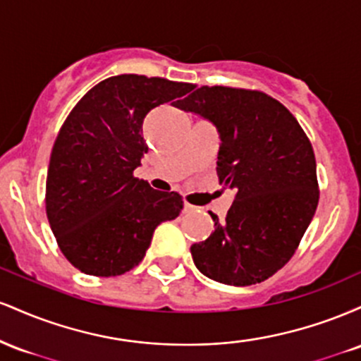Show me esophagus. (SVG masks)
Segmentation results:
<instances>
[{"label": "esophagus", "instance_id": "1", "mask_svg": "<svg viewBox=\"0 0 361 361\" xmlns=\"http://www.w3.org/2000/svg\"><path fill=\"white\" fill-rule=\"evenodd\" d=\"M195 207L192 204H188V202H185L183 204V212H193Z\"/></svg>", "mask_w": 361, "mask_h": 361}]
</instances>
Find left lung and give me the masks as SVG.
<instances>
[{
  "label": "left lung",
  "mask_w": 361,
  "mask_h": 361,
  "mask_svg": "<svg viewBox=\"0 0 361 361\" xmlns=\"http://www.w3.org/2000/svg\"><path fill=\"white\" fill-rule=\"evenodd\" d=\"M219 132L217 175L235 192L224 221L190 247L195 267L219 283L246 287L292 258L319 202L316 157L290 111L267 93L202 86L178 103Z\"/></svg>",
  "instance_id": "obj_1"
}]
</instances>
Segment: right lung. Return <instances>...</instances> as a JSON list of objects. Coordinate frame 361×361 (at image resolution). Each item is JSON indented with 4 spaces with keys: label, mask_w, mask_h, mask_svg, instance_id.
<instances>
[{
    "label": "right lung",
    "mask_w": 361,
    "mask_h": 361,
    "mask_svg": "<svg viewBox=\"0 0 361 361\" xmlns=\"http://www.w3.org/2000/svg\"><path fill=\"white\" fill-rule=\"evenodd\" d=\"M195 88L164 78L120 74L98 82L68 115L54 142L45 210L62 255L94 276L122 275L142 261L152 233L183 209L181 195L134 176L147 152L142 122Z\"/></svg>",
    "instance_id": "obj_1"
}]
</instances>
